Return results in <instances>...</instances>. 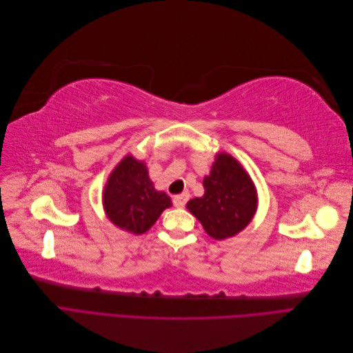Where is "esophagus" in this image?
<instances>
[{"instance_id":"34e87169","label":"esophagus","mask_w":353,"mask_h":353,"mask_svg":"<svg viewBox=\"0 0 353 353\" xmlns=\"http://www.w3.org/2000/svg\"><path fill=\"white\" fill-rule=\"evenodd\" d=\"M188 197H190V194L187 193H183V194H178V196H175L174 197V206L175 208H184L185 206V203L188 201Z\"/></svg>"}]
</instances>
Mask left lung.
Instances as JSON below:
<instances>
[{
    "label": "left lung",
    "instance_id": "1",
    "mask_svg": "<svg viewBox=\"0 0 353 353\" xmlns=\"http://www.w3.org/2000/svg\"><path fill=\"white\" fill-rule=\"evenodd\" d=\"M205 194L191 199L187 209L212 239L225 240L249 225L258 208L253 181L239 160L218 153L210 174L203 179Z\"/></svg>",
    "mask_w": 353,
    "mask_h": 353
}]
</instances>
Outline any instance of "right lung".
I'll use <instances>...</instances> for the list:
<instances>
[{
	"label": "right lung",
	"instance_id": "1",
	"mask_svg": "<svg viewBox=\"0 0 353 353\" xmlns=\"http://www.w3.org/2000/svg\"><path fill=\"white\" fill-rule=\"evenodd\" d=\"M103 205L105 215L117 228L140 236L153 227L172 201L165 191L154 188L145 163L128 154L108 179Z\"/></svg>",
	"mask_w": 353,
	"mask_h": 353
}]
</instances>
